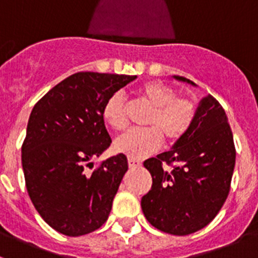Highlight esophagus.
Listing matches in <instances>:
<instances>
[{
	"label": "esophagus",
	"instance_id": "1",
	"mask_svg": "<svg viewBox=\"0 0 258 258\" xmlns=\"http://www.w3.org/2000/svg\"><path fill=\"white\" fill-rule=\"evenodd\" d=\"M127 164H129V168H140V166L142 165V163H141L140 160H137V159H132V157H129V159H127Z\"/></svg>",
	"mask_w": 258,
	"mask_h": 258
}]
</instances>
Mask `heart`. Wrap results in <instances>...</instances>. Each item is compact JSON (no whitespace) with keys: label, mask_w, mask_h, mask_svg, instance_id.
Listing matches in <instances>:
<instances>
[{"label":"heart","mask_w":258,"mask_h":258,"mask_svg":"<svg viewBox=\"0 0 258 258\" xmlns=\"http://www.w3.org/2000/svg\"><path fill=\"white\" fill-rule=\"evenodd\" d=\"M138 94L154 107L147 126L143 131L125 132L118 136L113 149L132 159H143L160 149L163 137L169 143L182 140L195 120V104L183 97H175L174 88L163 81H149L138 88ZM103 120L115 131L126 126L125 101L120 93L107 98L102 109Z\"/></svg>","instance_id":"b5f03b06"}]
</instances>
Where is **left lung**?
<instances>
[{"label": "left lung", "mask_w": 258, "mask_h": 258, "mask_svg": "<svg viewBox=\"0 0 258 258\" xmlns=\"http://www.w3.org/2000/svg\"><path fill=\"white\" fill-rule=\"evenodd\" d=\"M173 79L197 86L188 79ZM174 163L172 171L162 163ZM152 187L141 200L152 226L172 235H188L213 220L230 191L235 147L227 116L212 95L199 102L187 134L169 151L143 163Z\"/></svg>", "instance_id": "8db88e82"}]
</instances>
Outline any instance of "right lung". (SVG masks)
<instances>
[{"label":"right lung","mask_w":258,"mask_h":258,"mask_svg":"<svg viewBox=\"0 0 258 258\" xmlns=\"http://www.w3.org/2000/svg\"><path fill=\"white\" fill-rule=\"evenodd\" d=\"M137 76L77 72L35 104L22 146L26 186L45 222L67 236L85 235L108 218L127 170L124 154L109 157L93 173V157L111 145L102 109L109 95Z\"/></svg>","instance_id":"add662e5"}]
</instances>
